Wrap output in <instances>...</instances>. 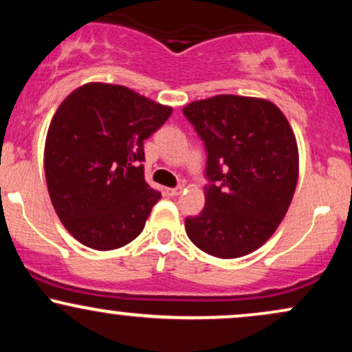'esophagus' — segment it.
Here are the masks:
<instances>
[{
	"mask_svg": "<svg viewBox=\"0 0 352 352\" xmlns=\"http://www.w3.org/2000/svg\"><path fill=\"white\" fill-rule=\"evenodd\" d=\"M182 190H184L182 187H175V188H167L165 192H167L168 197H177V195H180Z\"/></svg>",
	"mask_w": 352,
	"mask_h": 352,
	"instance_id": "1",
	"label": "esophagus"
}]
</instances>
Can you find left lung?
<instances>
[{
  "label": "left lung",
  "instance_id": "8db88e82",
  "mask_svg": "<svg viewBox=\"0 0 352 352\" xmlns=\"http://www.w3.org/2000/svg\"><path fill=\"white\" fill-rule=\"evenodd\" d=\"M207 148L205 208L185 220L201 252L240 258L273 235L298 182V145L288 119L266 99L221 94L184 109Z\"/></svg>",
  "mask_w": 352,
  "mask_h": 352
}]
</instances>
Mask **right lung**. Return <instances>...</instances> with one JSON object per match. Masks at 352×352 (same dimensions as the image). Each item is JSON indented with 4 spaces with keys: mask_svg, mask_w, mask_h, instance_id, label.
Here are the masks:
<instances>
[{
    "mask_svg": "<svg viewBox=\"0 0 352 352\" xmlns=\"http://www.w3.org/2000/svg\"><path fill=\"white\" fill-rule=\"evenodd\" d=\"M172 107L116 84L72 91L44 145L47 192L59 220L89 248L116 250L140 235L160 192L144 179V140Z\"/></svg>",
    "mask_w": 352,
    "mask_h": 352,
    "instance_id": "obj_1",
    "label": "right lung"
}]
</instances>
